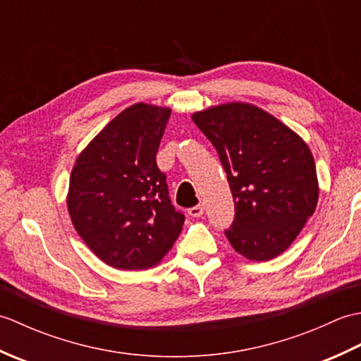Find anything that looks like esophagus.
<instances>
[{"mask_svg":"<svg viewBox=\"0 0 361 361\" xmlns=\"http://www.w3.org/2000/svg\"><path fill=\"white\" fill-rule=\"evenodd\" d=\"M203 214H204V206H203V204L194 206V208L189 209V216H190V217H202Z\"/></svg>","mask_w":361,"mask_h":361,"instance_id":"esophagus-1","label":"esophagus"}]
</instances>
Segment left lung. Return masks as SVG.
Wrapping results in <instances>:
<instances>
[{
	"instance_id": "1",
	"label": "left lung",
	"mask_w": 361,
	"mask_h": 361,
	"mask_svg": "<svg viewBox=\"0 0 361 361\" xmlns=\"http://www.w3.org/2000/svg\"><path fill=\"white\" fill-rule=\"evenodd\" d=\"M192 121L216 147L231 188L229 243L255 262L282 255L317 209L319 186L309 145L248 102L214 105L195 111Z\"/></svg>"
}]
</instances>
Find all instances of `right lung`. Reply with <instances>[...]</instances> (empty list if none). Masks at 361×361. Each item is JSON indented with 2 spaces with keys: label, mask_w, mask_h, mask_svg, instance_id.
Here are the masks:
<instances>
[{
  "label": "right lung",
  "mask_w": 361,
  "mask_h": 361,
  "mask_svg": "<svg viewBox=\"0 0 361 361\" xmlns=\"http://www.w3.org/2000/svg\"><path fill=\"white\" fill-rule=\"evenodd\" d=\"M169 116L167 106L130 105L90 141L71 171L66 204L75 231L118 270L159 264L185 224L157 166Z\"/></svg>",
  "instance_id": "add662e5"
}]
</instances>
